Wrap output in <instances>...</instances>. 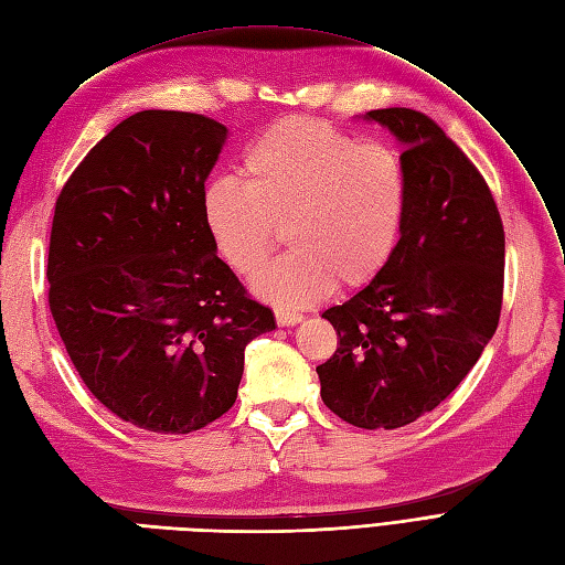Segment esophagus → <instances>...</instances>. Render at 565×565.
Masks as SVG:
<instances>
[{
	"instance_id": "obj_1",
	"label": "esophagus",
	"mask_w": 565,
	"mask_h": 565,
	"mask_svg": "<svg viewBox=\"0 0 565 565\" xmlns=\"http://www.w3.org/2000/svg\"><path fill=\"white\" fill-rule=\"evenodd\" d=\"M303 320L301 313H291V310H285V308H276V322L280 327H295Z\"/></svg>"
}]
</instances>
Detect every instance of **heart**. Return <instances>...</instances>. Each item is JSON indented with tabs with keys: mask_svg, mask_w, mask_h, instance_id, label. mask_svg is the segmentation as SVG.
<instances>
[{
	"mask_svg": "<svg viewBox=\"0 0 565 565\" xmlns=\"http://www.w3.org/2000/svg\"><path fill=\"white\" fill-rule=\"evenodd\" d=\"M241 182L220 178L203 193V217L222 259L257 274L285 228L291 252L255 278L262 297L306 306L337 285L362 287L399 243L408 180L399 151L313 116H285L252 140Z\"/></svg>",
	"mask_w": 565,
	"mask_h": 565,
	"instance_id": "b5f03b06",
	"label": "heart"
}]
</instances>
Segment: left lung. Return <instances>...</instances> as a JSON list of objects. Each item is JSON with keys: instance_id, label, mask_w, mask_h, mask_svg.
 I'll return each mask as SVG.
<instances>
[{"instance_id": "obj_1", "label": "left lung", "mask_w": 565, "mask_h": 565, "mask_svg": "<svg viewBox=\"0 0 565 565\" xmlns=\"http://www.w3.org/2000/svg\"><path fill=\"white\" fill-rule=\"evenodd\" d=\"M366 119L404 142V226L381 274L322 313L339 345L316 372L339 418L395 430L449 397L495 334L504 231L481 172L430 116L391 107Z\"/></svg>"}]
</instances>
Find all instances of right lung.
I'll list each match as a JSON object with an SVG mask.
<instances>
[{"mask_svg": "<svg viewBox=\"0 0 565 565\" xmlns=\"http://www.w3.org/2000/svg\"><path fill=\"white\" fill-rule=\"evenodd\" d=\"M226 132L203 114H132L55 201L46 278L57 332L93 397L149 433L186 435L224 416L245 345L276 329L205 226V180Z\"/></svg>", "mask_w": 565, "mask_h": 565, "instance_id": "1", "label": "right lung"}]
</instances>
